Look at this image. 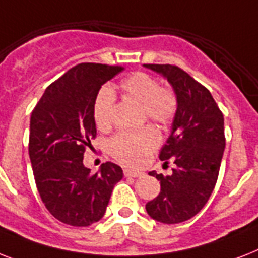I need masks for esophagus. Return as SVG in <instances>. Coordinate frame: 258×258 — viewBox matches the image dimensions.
<instances>
[{
  "label": "esophagus",
  "instance_id": "esophagus-1",
  "mask_svg": "<svg viewBox=\"0 0 258 258\" xmlns=\"http://www.w3.org/2000/svg\"><path fill=\"white\" fill-rule=\"evenodd\" d=\"M123 172H124V176H131V178H139V176L145 175V172L137 171V170H130V169H124L123 170Z\"/></svg>",
  "mask_w": 258,
  "mask_h": 258
}]
</instances>
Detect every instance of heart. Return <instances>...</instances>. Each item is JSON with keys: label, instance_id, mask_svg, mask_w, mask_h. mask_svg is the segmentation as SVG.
Masks as SVG:
<instances>
[{"label": "heart", "instance_id": "b5f03b06", "mask_svg": "<svg viewBox=\"0 0 258 258\" xmlns=\"http://www.w3.org/2000/svg\"><path fill=\"white\" fill-rule=\"evenodd\" d=\"M121 92L142 105L145 116L158 124H170L178 111V97L170 88L161 87L158 79L146 72H135L123 79ZM115 95L109 87L99 91L93 101V120L100 130L112 124ZM157 130L146 125L137 131H120L108 141V153L127 166H141L159 145Z\"/></svg>", "mask_w": 258, "mask_h": 258}]
</instances>
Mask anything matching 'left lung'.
<instances>
[{"label": "left lung", "mask_w": 258, "mask_h": 258, "mask_svg": "<svg viewBox=\"0 0 258 258\" xmlns=\"http://www.w3.org/2000/svg\"><path fill=\"white\" fill-rule=\"evenodd\" d=\"M163 75L178 97L172 130L159 158L175 163L171 175L149 172L161 183L157 198L146 204L154 220L179 224L201 212L218 179L225 150L224 115L206 87L171 64H145Z\"/></svg>", "instance_id": "obj_1"}]
</instances>
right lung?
<instances>
[{"mask_svg": "<svg viewBox=\"0 0 258 258\" xmlns=\"http://www.w3.org/2000/svg\"><path fill=\"white\" fill-rule=\"evenodd\" d=\"M120 66L82 62L53 82L32 111L29 158L48 212L71 226H89L104 216L120 166L105 162L92 174L83 157L96 138L93 101Z\"/></svg>", "mask_w": 258, "mask_h": 258, "instance_id": "add662e5", "label": "right lung"}]
</instances>
